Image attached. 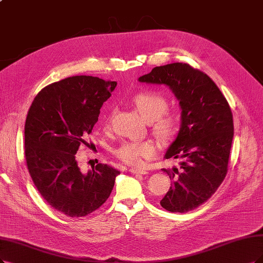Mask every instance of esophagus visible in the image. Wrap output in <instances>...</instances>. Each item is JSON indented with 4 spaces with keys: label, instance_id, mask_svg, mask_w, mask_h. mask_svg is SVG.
I'll use <instances>...</instances> for the list:
<instances>
[{
    "label": "esophagus",
    "instance_id": "34e87169",
    "mask_svg": "<svg viewBox=\"0 0 263 263\" xmlns=\"http://www.w3.org/2000/svg\"><path fill=\"white\" fill-rule=\"evenodd\" d=\"M129 171L133 174H147L148 173L146 170L141 169V168H130Z\"/></svg>",
    "mask_w": 263,
    "mask_h": 263
}]
</instances>
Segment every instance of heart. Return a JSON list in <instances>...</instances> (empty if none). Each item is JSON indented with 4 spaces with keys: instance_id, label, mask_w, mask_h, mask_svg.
<instances>
[{
    "instance_id": "obj_1",
    "label": "heart",
    "mask_w": 263,
    "mask_h": 263,
    "mask_svg": "<svg viewBox=\"0 0 263 263\" xmlns=\"http://www.w3.org/2000/svg\"><path fill=\"white\" fill-rule=\"evenodd\" d=\"M133 104L144 120L153 122L155 134L161 140L167 141L177 133L179 126L178 117L167 112L168 102L166 97L155 91H143L133 97ZM111 115L106 118V125L109 124ZM157 153L155 143L151 140L122 142L114 149V154L122 161L138 166L144 159L153 158Z\"/></svg>"
}]
</instances>
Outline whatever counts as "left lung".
<instances>
[{
	"instance_id": "obj_1",
	"label": "left lung",
	"mask_w": 263,
	"mask_h": 263,
	"mask_svg": "<svg viewBox=\"0 0 263 263\" xmlns=\"http://www.w3.org/2000/svg\"><path fill=\"white\" fill-rule=\"evenodd\" d=\"M139 81L168 85L182 109L178 137L164 155L179 160V167L162 169L172 184L160 205L170 212L195 209L227 176L234 135L231 107L211 78L189 64L155 67Z\"/></svg>"
}]
</instances>
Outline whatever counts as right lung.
<instances>
[{"instance_id": "right-lung-1", "label": "right lung", "mask_w": 263, "mask_h": 263, "mask_svg": "<svg viewBox=\"0 0 263 263\" xmlns=\"http://www.w3.org/2000/svg\"><path fill=\"white\" fill-rule=\"evenodd\" d=\"M116 85L92 76L69 77L45 86L29 108L25 123L29 173L48 205L67 217H84L99 209L120 173L99 163L85 174L76 160Z\"/></svg>"}]
</instances>
